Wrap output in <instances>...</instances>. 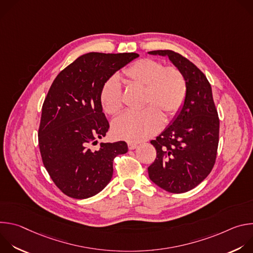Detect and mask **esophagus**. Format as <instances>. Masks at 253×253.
<instances>
[{"mask_svg":"<svg viewBox=\"0 0 253 253\" xmlns=\"http://www.w3.org/2000/svg\"><path fill=\"white\" fill-rule=\"evenodd\" d=\"M137 147V144H135V143H133V142H128V148L130 149V150H133V149H135Z\"/></svg>","mask_w":253,"mask_h":253,"instance_id":"obj_1","label":"esophagus"}]
</instances>
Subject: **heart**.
Wrapping results in <instances>:
<instances>
[{
    "label": "heart",
    "mask_w": 253,
    "mask_h": 253,
    "mask_svg": "<svg viewBox=\"0 0 253 253\" xmlns=\"http://www.w3.org/2000/svg\"><path fill=\"white\" fill-rule=\"evenodd\" d=\"M123 78L145 87V104L149 106L141 112L124 113L113 121L112 130L119 139L138 142L155 135L163 126L161 113L169 119L177 115L184 105L187 82L182 72L175 66H164L160 61L144 58L126 68ZM99 98L107 114L115 115L121 111L122 88L116 77L109 78L103 84Z\"/></svg>",
    "instance_id": "1"
}]
</instances>
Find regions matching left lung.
<instances>
[{
	"label": "left lung",
	"instance_id": "1",
	"mask_svg": "<svg viewBox=\"0 0 253 253\" xmlns=\"http://www.w3.org/2000/svg\"><path fill=\"white\" fill-rule=\"evenodd\" d=\"M149 54L168 56L186 79L187 95L173 123L150 141L157 156L148 167V174L162 189L184 193L201 183L215 164L219 142L218 113L210 83L192 62L171 50Z\"/></svg>",
	"mask_w": 253,
	"mask_h": 253
}]
</instances>
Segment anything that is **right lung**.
I'll return each mask as SVG.
<instances>
[{
	"instance_id": "right-lung-1",
	"label": "right lung",
	"mask_w": 253,
	"mask_h": 253,
	"mask_svg": "<svg viewBox=\"0 0 253 253\" xmlns=\"http://www.w3.org/2000/svg\"><path fill=\"white\" fill-rule=\"evenodd\" d=\"M136 53H88L62 70L42 107L38 131L43 164L67 196L85 199L99 193L113 175V160L128 151L126 142L100 143L109 130L100 91Z\"/></svg>"
}]
</instances>
